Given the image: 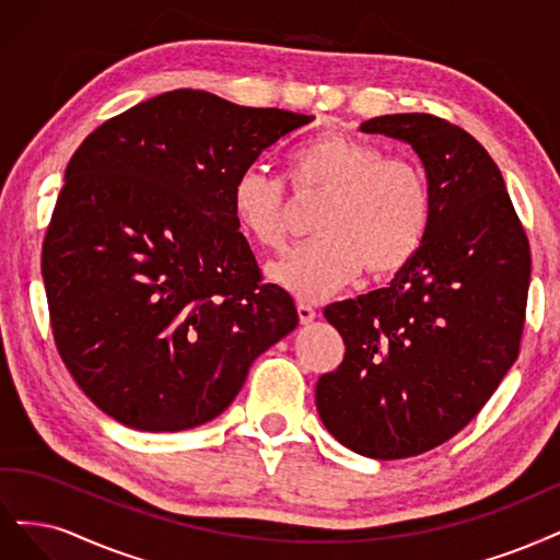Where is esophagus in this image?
Instances as JSON below:
<instances>
[{"label":"esophagus","instance_id":"obj_1","mask_svg":"<svg viewBox=\"0 0 560 560\" xmlns=\"http://www.w3.org/2000/svg\"><path fill=\"white\" fill-rule=\"evenodd\" d=\"M298 316L302 323H312L316 318V310L310 302H298Z\"/></svg>","mask_w":560,"mask_h":560}]
</instances>
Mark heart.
<instances>
[{"instance_id": "1", "label": "heart", "mask_w": 560, "mask_h": 560, "mask_svg": "<svg viewBox=\"0 0 560 560\" xmlns=\"http://www.w3.org/2000/svg\"><path fill=\"white\" fill-rule=\"evenodd\" d=\"M295 192H323L314 232L267 267V277L304 300H323L360 272L390 277L417 256L430 223V186L417 162L384 158L372 141L328 132L288 155ZM232 219L250 242L277 250L288 237L285 188L258 165L230 192Z\"/></svg>"}]
</instances>
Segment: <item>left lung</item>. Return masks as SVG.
I'll use <instances>...</instances> for the list:
<instances>
[{"label":"left lung","instance_id":"8db88e82","mask_svg":"<svg viewBox=\"0 0 560 560\" xmlns=\"http://www.w3.org/2000/svg\"><path fill=\"white\" fill-rule=\"evenodd\" d=\"M360 132L400 139L421 158L430 223L386 288L326 306L347 353L318 378L316 409L337 442L395 460L454 438L514 365L530 246L493 158L458 125L393 114Z\"/></svg>","mask_w":560,"mask_h":560}]
</instances>
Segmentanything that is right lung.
I'll return each mask as SVG.
<instances>
[{"label":"right lung","mask_w":560,"mask_h":560,"mask_svg":"<svg viewBox=\"0 0 560 560\" xmlns=\"http://www.w3.org/2000/svg\"><path fill=\"white\" fill-rule=\"evenodd\" d=\"M314 116L172 90L109 118L71 155L42 275L69 374L143 432L202 425L298 326L232 219L237 174Z\"/></svg>","instance_id":"right-lung-1"}]
</instances>
